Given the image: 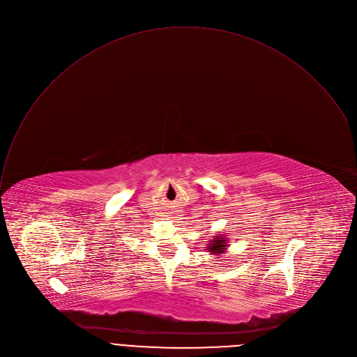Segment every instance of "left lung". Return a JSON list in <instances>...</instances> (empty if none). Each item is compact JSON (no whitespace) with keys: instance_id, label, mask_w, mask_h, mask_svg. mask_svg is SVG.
<instances>
[{"instance_id":"8db88e82","label":"left lung","mask_w":357,"mask_h":357,"mask_svg":"<svg viewBox=\"0 0 357 357\" xmlns=\"http://www.w3.org/2000/svg\"><path fill=\"white\" fill-rule=\"evenodd\" d=\"M228 246V239L222 235H218V236H213L211 241H209V245L206 248V250L211 253V255H222L225 252Z\"/></svg>"}]
</instances>
